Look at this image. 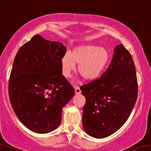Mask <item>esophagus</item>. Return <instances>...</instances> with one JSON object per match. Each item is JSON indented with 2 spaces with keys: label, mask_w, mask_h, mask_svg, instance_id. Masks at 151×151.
I'll list each match as a JSON object with an SVG mask.
<instances>
[{
  "label": "esophagus",
  "mask_w": 151,
  "mask_h": 151,
  "mask_svg": "<svg viewBox=\"0 0 151 151\" xmlns=\"http://www.w3.org/2000/svg\"><path fill=\"white\" fill-rule=\"evenodd\" d=\"M75 93L76 94H79L81 93V90L80 88V87H78V86L75 87Z\"/></svg>",
  "instance_id": "obj_1"
}]
</instances>
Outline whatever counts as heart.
<instances>
[{"label": "heart", "mask_w": 151, "mask_h": 151, "mask_svg": "<svg viewBox=\"0 0 151 151\" xmlns=\"http://www.w3.org/2000/svg\"><path fill=\"white\" fill-rule=\"evenodd\" d=\"M109 60V53L105 48L93 45L76 47L71 55L65 53L62 57V72L69 78L78 65V71L86 80H93L101 75Z\"/></svg>", "instance_id": "1"}]
</instances>
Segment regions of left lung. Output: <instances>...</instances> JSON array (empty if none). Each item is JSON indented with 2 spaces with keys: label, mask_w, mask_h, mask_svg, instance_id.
<instances>
[{
  "label": "left lung",
  "mask_w": 151,
  "mask_h": 151,
  "mask_svg": "<svg viewBox=\"0 0 151 151\" xmlns=\"http://www.w3.org/2000/svg\"><path fill=\"white\" fill-rule=\"evenodd\" d=\"M80 90L86 98L82 114L85 132L96 138L117 132L128 119L138 97L136 68L130 53L122 44L116 46L107 69Z\"/></svg>",
  "instance_id": "obj_1"
}]
</instances>
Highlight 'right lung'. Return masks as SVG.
Returning a JSON list of instances; mask_svg holds the SVG:
<instances>
[{
    "label": "right lung",
    "mask_w": 151,
    "mask_h": 151,
    "mask_svg": "<svg viewBox=\"0 0 151 151\" xmlns=\"http://www.w3.org/2000/svg\"><path fill=\"white\" fill-rule=\"evenodd\" d=\"M66 47L40 35L19 48L9 82L14 112L24 126L38 134L55 130L61 122L63 108L75 90L62 75L61 59Z\"/></svg>",
    "instance_id": "right-lung-1"
}]
</instances>
